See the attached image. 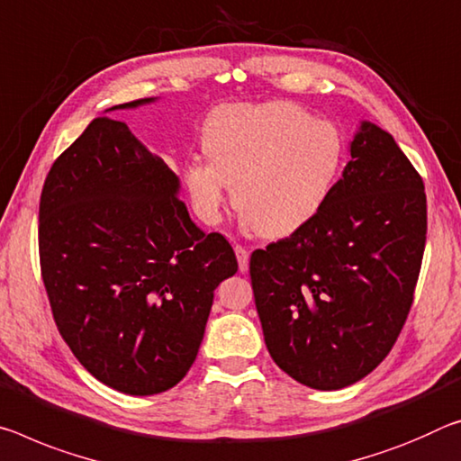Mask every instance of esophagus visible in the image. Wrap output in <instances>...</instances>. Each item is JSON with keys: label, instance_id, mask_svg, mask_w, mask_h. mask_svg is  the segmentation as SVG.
<instances>
[{"label": "esophagus", "instance_id": "34e87169", "mask_svg": "<svg viewBox=\"0 0 461 461\" xmlns=\"http://www.w3.org/2000/svg\"><path fill=\"white\" fill-rule=\"evenodd\" d=\"M233 250H236V257H238V267H240V270H242V273H246V270H248V258H250V252H248L246 248H244V246H240V244L233 246Z\"/></svg>", "mask_w": 461, "mask_h": 461}]
</instances>
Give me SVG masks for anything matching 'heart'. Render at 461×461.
I'll return each instance as SVG.
<instances>
[{
	"instance_id": "b5f03b06",
	"label": "heart",
	"mask_w": 461,
	"mask_h": 461,
	"mask_svg": "<svg viewBox=\"0 0 461 461\" xmlns=\"http://www.w3.org/2000/svg\"><path fill=\"white\" fill-rule=\"evenodd\" d=\"M207 159L182 166L196 213L215 223L231 185L233 207L260 236H291L318 217L345 166V139L291 102L219 106L201 127Z\"/></svg>"
}]
</instances>
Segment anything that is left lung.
<instances>
[{
    "mask_svg": "<svg viewBox=\"0 0 461 461\" xmlns=\"http://www.w3.org/2000/svg\"><path fill=\"white\" fill-rule=\"evenodd\" d=\"M425 242L420 174L390 133L361 122L318 217L250 257L273 361L313 390H340L371 374L411 312Z\"/></svg>",
    "mask_w": 461,
    "mask_h": 461,
    "instance_id": "8db88e82",
    "label": "left lung"
}]
</instances>
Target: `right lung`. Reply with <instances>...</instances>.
Returning a JSON list of instances; mask_svg holds the SVG:
<instances>
[{
	"instance_id": "1",
	"label": "right lung",
	"mask_w": 461,
	"mask_h": 461,
	"mask_svg": "<svg viewBox=\"0 0 461 461\" xmlns=\"http://www.w3.org/2000/svg\"><path fill=\"white\" fill-rule=\"evenodd\" d=\"M178 188L164 159L108 116L55 159L42 186L41 275L55 324L98 382L131 396L188 374L213 291L238 270L228 240L196 228Z\"/></svg>"
}]
</instances>
